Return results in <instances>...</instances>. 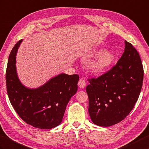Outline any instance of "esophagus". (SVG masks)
<instances>
[{"instance_id":"obj_1","label":"esophagus","mask_w":149,"mask_h":149,"mask_svg":"<svg viewBox=\"0 0 149 149\" xmlns=\"http://www.w3.org/2000/svg\"><path fill=\"white\" fill-rule=\"evenodd\" d=\"M86 81H85V80L84 79H81L79 81V82H78V86H79V87L80 88H85V86H86Z\"/></svg>"}]
</instances>
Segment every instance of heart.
<instances>
[{
  "mask_svg": "<svg viewBox=\"0 0 149 149\" xmlns=\"http://www.w3.org/2000/svg\"><path fill=\"white\" fill-rule=\"evenodd\" d=\"M95 54H99L93 62L91 69L95 74H102L112 66L115 61L114 55L109 51H95Z\"/></svg>",
  "mask_w": 149,
  "mask_h": 149,
  "instance_id": "1",
  "label": "heart"
}]
</instances>
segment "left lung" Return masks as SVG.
I'll return each instance as SVG.
<instances>
[{"label": "left lung", "instance_id": "left-lung-1", "mask_svg": "<svg viewBox=\"0 0 149 149\" xmlns=\"http://www.w3.org/2000/svg\"><path fill=\"white\" fill-rule=\"evenodd\" d=\"M117 63L98 77L88 79V112L92 122L107 127L120 123L136 103L142 87L143 67L140 55L125 40Z\"/></svg>", "mask_w": 149, "mask_h": 149}]
</instances>
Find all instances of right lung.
<instances>
[{
	"mask_svg": "<svg viewBox=\"0 0 149 149\" xmlns=\"http://www.w3.org/2000/svg\"><path fill=\"white\" fill-rule=\"evenodd\" d=\"M22 40L13 48L6 69L7 93L12 106L26 123L40 129L58 126L69 100L77 91V74H61L40 88L30 89L19 82L16 70V54Z\"/></svg>",
	"mask_w": 149,
	"mask_h": 149,
	"instance_id": "obj_1",
	"label": "right lung"
}]
</instances>
